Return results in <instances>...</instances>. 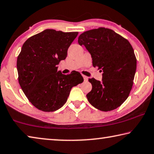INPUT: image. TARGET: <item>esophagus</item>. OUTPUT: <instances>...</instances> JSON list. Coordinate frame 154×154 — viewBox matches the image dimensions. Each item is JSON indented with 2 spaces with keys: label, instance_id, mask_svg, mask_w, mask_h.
<instances>
[{
  "label": "esophagus",
  "instance_id": "34e87169",
  "mask_svg": "<svg viewBox=\"0 0 154 154\" xmlns=\"http://www.w3.org/2000/svg\"><path fill=\"white\" fill-rule=\"evenodd\" d=\"M83 79H84L85 82H87V81H88V77L85 76V75H83Z\"/></svg>",
  "mask_w": 154,
  "mask_h": 154
}]
</instances>
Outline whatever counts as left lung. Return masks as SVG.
Segmentation results:
<instances>
[{
	"label": "left lung",
	"mask_w": 154,
	"mask_h": 154,
	"mask_svg": "<svg viewBox=\"0 0 154 154\" xmlns=\"http://www.w3.org/2000/svg\"><path fill=\"white\" fill-rule=\"evenodd\" d=\"M78 43L90 52L93 66L103 72L101 82L88 79L92 85L86 95L88 101L103 111L117 109L128 97L133 85L137 58L132 45L113 30L102 27L82 33Z\"/></svg>",
	"instance_id": "1"
}]
</instances>
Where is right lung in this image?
<instances>
[{
  "label": "right lung",
  "instance_id": "obj_1",
  "mask_svg": "<svg viewBox=\"0 0 154 154\" xmlns=\"http://www.w3.org/2000/svg\"><path fill=\"white\" fill-rule=\"evenodd\" d=\"M78 32L46 29L28 38L17 60L18 81L28 100L41 111L52 112L66 103L71 88L83 82L79 72L63 75L57 65Z\"/></svg>",
  "mask_w": 154,
  "mask_h": 154
}]
</instances>
